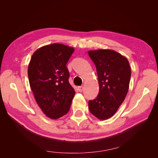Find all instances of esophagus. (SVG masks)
<instances>
[{"mask_svg": "<svg viewBox=\"0 0 158 158\" xmlns=\"http://www.w3.org/2000/svg\"><path fill=\"white\" fill-rule=\"evenodd\" d=\"M78 89L80 92H82V91L84 90V86L83 85H81V86H78Z\"/></svg>", "mask_w": 158, "mask_h": 158, "instance_id": "34e87169", "label": "esophagus"}]
</instances>
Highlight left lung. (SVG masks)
I'll return each mask as SVG.
<instances>
[{
    "instance_id": "left-lung-1",
    "label": "left lung",
    "mask_w": 158,
    "mask_h": 158,
    "mask_svg": "<svg viewBox=\"0 0 158 158\" xmlns=\"http://www.w3.org/2000/svg\"><path fill=\"white\" fill-rule=\"evenodd\" d=\"M88 55L95 65L99 91L89 100L91 113L101 120L111 117L125 100L130 83L131 70L126 57L107 49L89 51Z\"/></svg>"
}]
</instances>
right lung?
Returning a JSON list of instances; mask_svg holds the SVG:
<instances>
[{
  "mask_svg": "<svg viewBox=\"0 0 158 158\" xmlns=\"http://www.w3.org/2000/svg\"><path fill=\"white\" fill-rule=\"evenodd\" d=\"M74 51L59 44L44 46L33 53L28 66V78L36 102L52 119L69 112L74 96L66 66Z\"/></svg>",
  "mask_w": 158,
  "mask_h": 158,
  "instance_id": "right-lung-1",
  "label": "right lung"
}]
</instances>
